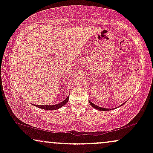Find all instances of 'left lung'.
Wrapping results in <instances>:
<instances>
[{
  "instance_id": "8db88e82",
  "label": "left lung",
  "mask_w": 153,
  "mask_h": 153,
  "mask_svg": "<svg viewBox=\"0 0 153 153\" xmlns=\"http://www.w3.org/2000/svg\"><path fill=\"white\" fill-rule=\"evenodd\" d=\"M89 103H90V104L94 108H96L97 110H99V111H108V110H111V108H102V107H100L99 106H96V105H95L94 103L91 102V101H89ZM124 104V103H123ZM123 104H122V106Z\"/></svg>"
}]
</instances>
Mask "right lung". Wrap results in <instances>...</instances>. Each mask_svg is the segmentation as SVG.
Instances as JSON below:
<instances>
[{
	"label": "right lung",
	"mask_w": 153,
	"mask_h": 153,
	"mask_svg": "<svg viewBox=\"0 0 153 153\" xmlns=\"http://www.w3.org/2000/svg\"><path fill=\"white\" fill-rule=\"evenodd\" d=\"M68 100H69V96L67 97V99L65 100H64V101H62V102L59 103H57V104H55V105H34V106H37L38 108H42V109H45V110H56V109H58V108H61V107L65 106V105L66 104L67 102L68 101Z\"/></svg>",
	"instance_id": "right-lung-1"
}]
</instances>
